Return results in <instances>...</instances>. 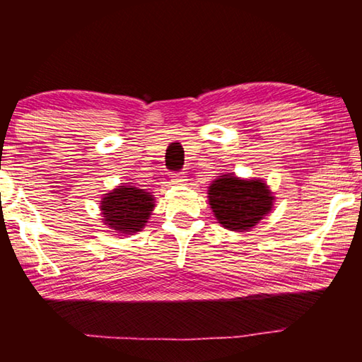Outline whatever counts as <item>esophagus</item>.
<instances>
[{
    "label": "esophagus",
    "instance_id": "34e87169",
    "mask_svg": "<svg viewBox=\"0 0 362 362\" xmlns=\"http://www.w3.org/2000/svg\"><path fill=\"white\" fill-rule=\"evenodd\" d=\"M185 173H174L173 174V182L174 183H183L185 182Z\"/></svg>",
    "mask_w": 362,
    "mask_h": 362
}]
</instances>
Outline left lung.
<instances>
[{"label": "left lung", "instance_id": "1", "mask_svg": "<svg viewBox=\"0 0 362 362\" xmlns=\"http://www.w3.org/2000/svg\"><path fill=\"white\" fill-rule=\"evenodd\" d=\"M209 203L218 223L233 231H244L272 211L273 196L260 180L220 175L209 188Z\"/></svg>", "mask_w": 362, "mask_h": 362}]
</instances>
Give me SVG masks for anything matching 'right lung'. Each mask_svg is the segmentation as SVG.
Wrapping results in <instances>:
<instances>
[{
  "label": "right lung",
  "instance_id": "add662e5",
  "mask_svg": "<svg viewBox=\"0 0 362 362\" xmlns=\"http://www.w3.org/2000/svg\"><path fill=\"white\" fill-rule=\"evenodd\" d=\"M153 207V196L148 192L134 185H122L103 198L102 220L115 231L136 233L144 228Z\"/></svg>",
  "mask_w": 362,
  "mask_h": 362
}]
</instances>
